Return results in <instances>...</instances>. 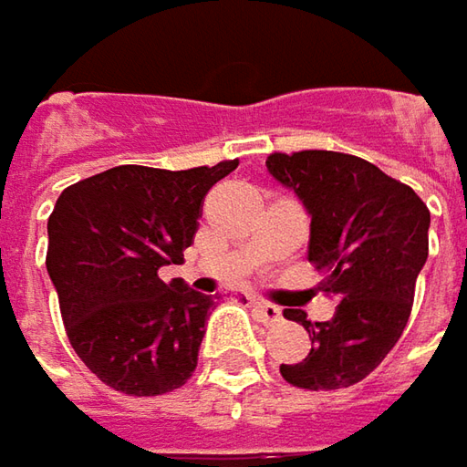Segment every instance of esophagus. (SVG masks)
I'll return each instance as SVG.
<instances>
[{
	"instance_id": "1",
	"label": "esophagus",
	"mask_w": 467,
	"mask_h": 467,
	"mask_svg": "<svg viewBox=\"0 0 467 467\" xmlns=\"http://www.w3.org/2000/svg\"><path fill=\"white\" fill-rule=\"evenodd\" d=\"M255 314L261 316L264 324H279L282 321V308L274 306V303H266V300H254Z\"/></svg>"
}]
</instances>
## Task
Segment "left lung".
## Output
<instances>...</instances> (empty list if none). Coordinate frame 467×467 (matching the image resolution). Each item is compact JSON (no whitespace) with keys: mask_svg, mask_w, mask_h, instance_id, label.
<instances>
[{"mask_svg":"<svg viewBox=\"0 0 467 467\" xmlns=\"http://www.w3.org/2000/svg\"><path fill=\"white\" fill-rule=\"evenodd\" d=\"M266 170L311 216L308 261L337 297L335 316L311 324L300 363H282L285 381L303 389L353 387L397 345L413 308L416 279L429 258L431 213L413 188L350 153H272Z\"/></svg>","mask_w":467,"mask_h":467,"instance_id":"1","label":"left lung"}]
</instances>
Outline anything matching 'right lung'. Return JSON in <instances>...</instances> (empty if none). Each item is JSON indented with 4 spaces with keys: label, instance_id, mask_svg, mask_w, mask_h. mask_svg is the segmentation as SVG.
<instances>
[{
    "label": "right lung",
    "instance_id": "right-lung-1",
    "mask_svg": "<svg viewBox=\"0 0 467 467\" xmlns=\"http://www.w3.org/2000/svg\"><path fill=\"white\" fill-rule=\"evenodd\" d=\"M234 170L122 164L57 198L47 272L75 353L117 392L164 395L193 376L213 297L159 269L182 261L206 193Z\"/></svg>",
    "mask_w": 467,
    "mask_h": 467
}]
</instances>
